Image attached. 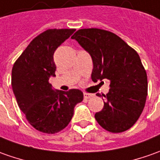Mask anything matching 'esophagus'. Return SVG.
I'll return each instance as SVG.
<instances>
[{
  "label": "esophagus",
  "instance_id": "34e87169",
  "mask_svg": "<svg viewBox=\"0 0 160 160\" xmlns=\"http://www.w3.org/2000/svg\"><path fill=\"white\" fill-rule=\"evenodd\" d=\"M93 96V94H84V98L85 99H89Z\"/></svg>",
  "mask_w": 160,
  "mask_h": 160
}]
</instances>
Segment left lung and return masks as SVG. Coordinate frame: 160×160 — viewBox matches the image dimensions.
Wrapping results in <instances>:
<instances>
[{
    "label": "left lung",
    "mask_w": 160,
    "mask_h": 160,
    "mask_svg": "<svg viewBox=\"0 0 160 160\" xmlns=\"http://www.w3.org/2000/svg\"><path fill=\"white\" fill-rule=\"evenodd\" d=\"M72 39L92 58L93 81L103 82L107 79L110 82L109 91L102 99V110L94 115L96 121L113 133L129 130L142 114L148 90L147 75L139 55L108 30L81 29Z\"/></svg>",
    "instance_id": "1"
}]
</instances>
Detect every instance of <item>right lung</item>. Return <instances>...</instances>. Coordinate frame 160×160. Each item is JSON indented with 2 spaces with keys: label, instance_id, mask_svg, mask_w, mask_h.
<instances>
[{
  "label": "right lung",
  "instance_id": "obj_1",
  "mask_svg": "<svg viewBox=\"0 0 160 160\" xmlns=\"http://www.w3.org/2000/svg\"><path fill=\"white\" fill-rule=\"evenodd\" d=\"M74 29L47 30L35 38L12 69L11 85L20 109L36 130L54 134L72 118L76 104L83 101L79 89L54 90L49 79L55 77L53 54Z\"/></svg>",
  "mask_w": 160,
  "mask_h": 160
}]
</instances>
